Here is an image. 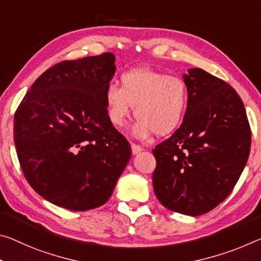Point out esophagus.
<instances>
[{"mask_svg": "<svg viewBox=\"0 0 261 261\" xmlns=\"http://www.w3.org/2000/svg\"><path fill=\"white\" fill-rule=\"evenodd\" d=\"M131 150H132V154H138L139 152L143 151V148L139 145H136V144H131Z\"/></svg>", "mask_w": 261, "mask_h": 261, "instance_id": "obj_1", "label": "esophagus"}]
</instances>
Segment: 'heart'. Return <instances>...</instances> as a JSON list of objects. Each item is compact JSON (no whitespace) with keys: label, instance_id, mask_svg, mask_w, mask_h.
<instances>
[{"label":"heart","instance_id":"1","mask_svg":"<svg viewBox=\"0 0 261 261\" xmlns=\"http://www.w3.org/2000/svg\"><path fill=\"white\" fill-rule=\"evenodd\" d=\"M122 87L109 84L105 98L110 122L123 127L135 107L138 118L134 134L145 138L154 132L166 136L182 123L189 105V90L184 79L150 68L124 73Z\"/></svg>","mask_w":261,"mask_h":261}]
</instances>
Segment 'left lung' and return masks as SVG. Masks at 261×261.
<instances>
[{
	"mask_svg": "<svg viewBox=\"0 0 261 261\" xmlns=\"http://www.w3.org/2000/svg\"><path fill=\"white\" fill-rule=\"evenodd\" d=\"M184 80L189 105L184 122L156 145L152 181L165 208L188 216L213 210L232 192L247 163L251 129L242 98L201 68Z\"/></svg>",
	"mask_w": 261,
	"mask_h": 261,
	"instance_id": "obj_1",
	"label": "left lung"
}]
</instances>
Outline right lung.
<instances>
[{"instance_id": "1", "label": "right lung", "mask_w": 261, "mask_h": 261, "mask_svg": "<svg viewBox=\"0 0 261 261\" xmlns=\"http://www.w3.org/2000/svg\"><path fill=\"white\" fill-rule=\"evenodd\" d=\"M115 56L66 60L37 79L14 117L23 174L41 197L85 212L109 200L131 158L130 144L110 122L105 93Z\"/></svg>"}]
</instances>
